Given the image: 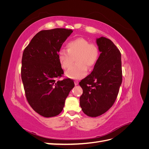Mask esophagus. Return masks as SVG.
I'll return each instance as SVG.
<instances>
[{
	"label": "esophagus",
	"instance_id": "1",
	"mask_svg": "<svg viewBox=\"0 0 149 149\" xmlns=\"http://www.w3.org/2000/svg\"><path fill=\"white\" fill-rule=\"evenodd\" d=\"M78 84H79V82L78 81H74V84H75V86H77Z\"/></svg>",
	"mask_w": 149,
	"mask_h": 149
}]
</instances>
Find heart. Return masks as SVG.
I'll return each mask as SVG.
<instances>
[{
  "instance_id": "b5f03b06",
  "label": "heart",
  "mask_w": 149,
  "mask_h": 149,
  "mask_svg": "<svg viewBox=\"0 0 149 149\" xmlns=\"http://www.w3.org/2000/svg\"><path fill=\"white\" fill-rule=\"evenodd\" d=\"M100 56V49L95 44L90 43L84 38H77L67 44V50L61 49L58 52V60L63 68L67 70L73 65V58H76V63L66 72L67 77L79 79L88 73V67L91 68Z\"/></svg>"
}]
</instances>
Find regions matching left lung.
Here are the masks:
<instances>
[{
  "label": "left lung",
  "instance_id": "left-lung-1",
  "mask_svg": "<svg viewBox=\"0 0 149 149\" xmlns=\"http://www.w3.org/2000/svg\"><path fill=\"white\" fill-rule=\"evenodd\" d=\"M100 55L91 73L79 82L83 92L80 106L85 114L96 118L113 105L123 80L121 55L111 40L96 38Z\"/></svg>",
  "mask_w": 149,
  "mask_h": 149
}]
</instances>
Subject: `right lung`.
<instances>
[{
    "mask_svg": "<svg viewBox=\"0 0 149 149\" xmlns=\"http://www.w3.org/2000/svg\"><path fill=\"white\" fill-rule=\"evenodd\" d=\"M72 32L65 29L40 31L23 53L21 76L26 100L35 112L45 118L61 113L74 86L71 79L55 80L64 73L58 52Z\"/></svg>",
    "mask_w": 149,
    "mask_h": 149,
    "instance_id": "1",
    "label": "right lung"
}]
</instances>
